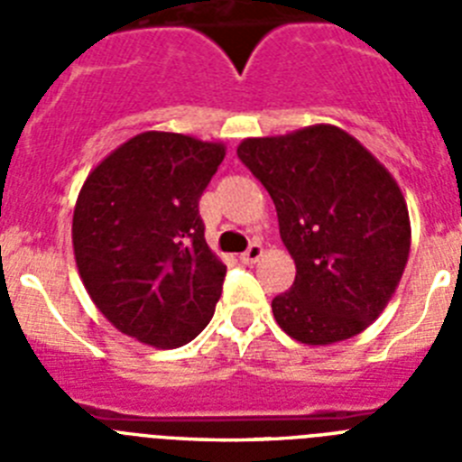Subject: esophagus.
I'll return each instance as SVG.
<instances>
[{
  "instance_id": "esophagus-1",
  "label": "esophagus",
  "mask_w": 462,
  "mask_h": 462,
  "mask_svg": "<svg viewBox=\"0 0 462 462\" xmlns=\"http://www.w3.org/2000/svg\"><path fill=\"white\" fill-rule=\"evenodd\" d=\"M263 256V245L261 243H252L250 247H247V252H245L240 259H243V263H256V261Z\"/></svg>"
}]
</instances>
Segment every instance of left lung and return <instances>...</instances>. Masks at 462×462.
Masks as SVG:
<instances>
[{"label": "left lung", "mask_w": 462, "mask_h": 462, "mask_svg": "<svg viewBox=\"0 0 462 462\" xmlns=\"http://www.w3.org/2000/svg\"><path fill=\"white\" fill-rule=\"evenodd\" d=\"M238 157L271 194L296 263L293 287L273 298L280 328L303 345L363 333L410 259V210L393 175L336 125L245 138Z\"/></svg>", "instance_id": "1"}]
</instances>
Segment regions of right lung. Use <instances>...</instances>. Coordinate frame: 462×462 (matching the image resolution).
<instances>
[{"mask_svg":"<svg viewBox=\"0 0 462 462\" xmlns=\"http://www.w3.org/2000/svg\"><path fill=\"white\" fill-rule=\"evenodd\" d=\"M224 143L143 132L80 187L73 256L92 303L120 333L157 349L194 340L212 319L226 266L208 247L199 199Z\"/></svg>","mask_w":462,"mask_h":462,"instance_id":"obj_1","label":"right lung"}]
</instances>
